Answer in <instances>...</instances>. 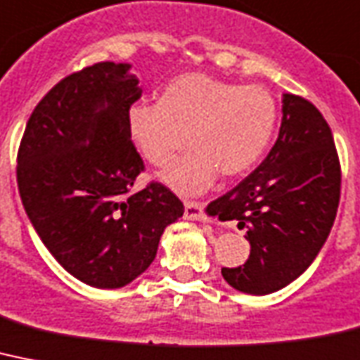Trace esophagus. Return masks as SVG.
I'll list each match as a JSON object with an SVG mask.
<instances>
[{"label": "esophagus", "instance_id": "1", "mask_svg": "<svg viewBox=\"0 0 360 360\" xmlns=\"http://www.w3.org/2000/svg\"><path fill=\"white\" fill-rule=\"evenodd\" d=\"M185 218L186 220H205V212L200 201H185Z\"/></svg>", "mask_w": 360, "mask_h": 360}]
</instances>
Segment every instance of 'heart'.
Masks as SVG:
<instances>
[{
	"instance_id": "1",
	"label": "heart",
	"mask_w": 360,
	"mask_h": 360,
	"mask_svg": "<svg viewBox=\"0 0 360 360\" xmlns=\"http://www.w3.org/2000/svg\"><path fill=\"white\" fill-rule=\"evenodd\" d=\"M125 122L136 151L153 166H165L190 130L192 150L160 177L181 194H200L218 172L236 177L257 165L276 129L277 103L264 86L194 72L172 79L160 101L131 103Z\"/></svg>"
}]
</instances>
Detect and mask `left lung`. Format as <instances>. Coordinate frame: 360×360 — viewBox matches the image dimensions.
<instances>
[{"label": "left lung", "mask_w": 360, "mask_h": 360, "mask_svg": "<svg viewBox=\"0 0 360 360\" xmlns=\"http://www.w3.org/2000/svg\"><path fill=\"white\" fill-rule=\"evenodd\" d=\"M340 160L322 112L302 96H283L279 136L255 172L209 205L236 220L251 251L246 264L221 268L233 288L281 290L316 259L340 201Z\"/></svg>", "instance_id": "obj_1"}]
</instances>
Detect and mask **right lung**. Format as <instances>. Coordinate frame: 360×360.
Returning a JSON list of instances; mask_svg holds the SVG:
<instances>
[{
    "instance_id": "obj_1",
    "label": "right lung",
    "mask_w": 360,
    "mask_h": 360,
    "mask_svg": "<svg viewBox=\"0 0 360 360\" xmlns=\"http://www.w3.org/2000/svg\"><path fill=\"white\" fill-rule=\"evenodd\" d=\"M129 64L98 63L40 99L18 148L20 198L64 270L96 288H120L148 270L166 226L185 207L162 183L131 192L144 160L125 112L142 89Z\"/></svg>"
}]
</instances>
